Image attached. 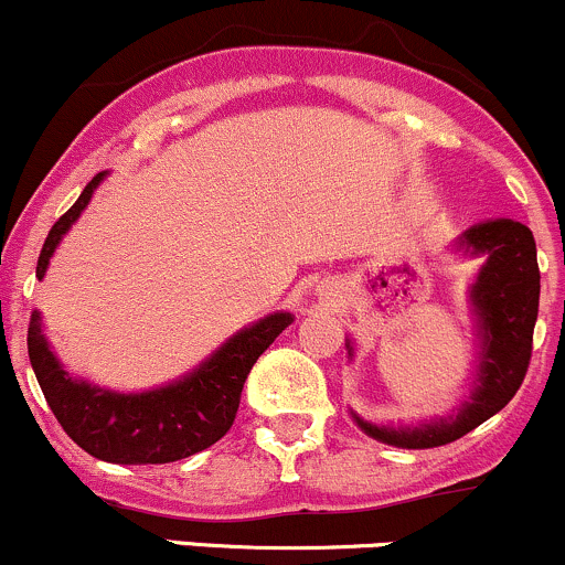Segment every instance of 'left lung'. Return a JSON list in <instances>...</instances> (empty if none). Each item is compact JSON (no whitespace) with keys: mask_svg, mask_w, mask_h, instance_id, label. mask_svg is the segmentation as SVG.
<instances>
[{"mask_svg":"<svg viewBox=\"0 0 565 565\" xmlns=\"http://www.w3.org/2000/svg\"><path fill=\"white\" fill-rule=\"evenodd\" d=\"M456 249L469 257H486L475 284L469 287V306L477 321V373L469 399L448 418L426 420L418 426H383L353 420L367 437L394 448L424 450L456 443L458 437L486 424L518 394L529 373L531 343L539 313V263L534 233L514 220H488L469 227L456 241ZM353 356L351 340H345Z\"/></svg>","mask_w":565,"mask_h":565,"instance_id":"left-lung-1","label":"left lung"}]
</instances>
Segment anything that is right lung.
Returning a JSON list of instances; mask_svg holds the SVG:
<instances>
[{
	"mask_svg": "<svg viewBox=\"0 0 565 565\" xmlns=\"http://www.w3.org/2000/svg\"><path fill=\"white\" fill-rule=\"evenodd\" d=\"M104 177L107 171L96 173L51 227L36 259L40 281L55 246L85 212ZM289 324L292 313L287 311L265 316L227 338L192 373L139 394L109 392L66 373L42 334L40 311L29 321V359L53 415L85 454L109 463H169L201 454L225 437L238 413L246 375Z\"/></svg>",
	"mask_w": 565,
	"mask_h": 565,
	"instance_id": "obj_1",
	"label": "right lung"
}]
</instances>
